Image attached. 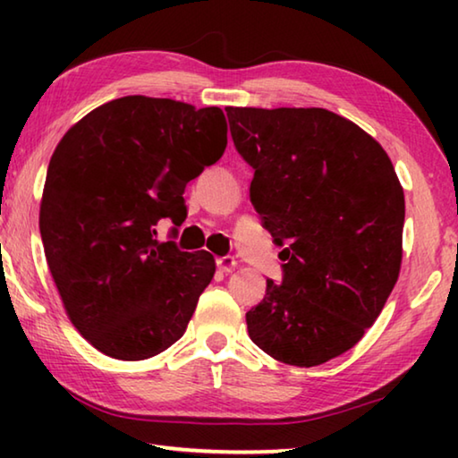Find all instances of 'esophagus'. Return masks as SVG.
Listing matches in <instances>:
<instances>
[{
  "label": "esophagus",
  "instance_id": "1",
  "mask_svg": "<svg viewBox=\"0 0 458 458\" xmlns=\"http://www.w3.org/2000/svg\"><path fill=\"white\" fill-rule=\"evenodd\" d=\"M216 267H218L222 273H232L238 267V262L234 257H220L216 259Z\"/></svg>",
  "mask_w": 458,
  "mask_h": 458
}]
</instances>
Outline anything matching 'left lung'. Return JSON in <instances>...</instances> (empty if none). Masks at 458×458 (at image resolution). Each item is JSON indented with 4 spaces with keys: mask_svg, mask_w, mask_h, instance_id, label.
<instances>
[{
    "mask_svg": "<svg viewBox=\"0 0 458 458\" xmlns=\"http://www.w3.org/2000/svg\"><path fill=\"white\" fill-rule=\"evenodd\" d=\"M254 169L250 201L283 246V281L246 313L248 335L313 368L358 344L400 275L404 190L374 137L327 108H226Z\"/></svg>",
    "mask_w": 458,
    "mask_h": 458,
    "instance_id": "left-lung-1",
    "label": "left lung"
}]
</instances>
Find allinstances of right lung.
<instances>
[{
  "instance_id": "1",
  "label": "right lung",
  "mask_w": 458,
  "mask_h": 458,
  "mask_svg": "<svg viewBox=\"0 0 458 458\" xmlns=\"http://www.w3.org/2000/svg\"><path fill=\"white\" fill-rule=\"evenodd\" d=\"M226 133L218 106L135 95L60 139L40 206L44 252L72 325L108 358H153L185 333L216 262L157 242L155 226L183 222L185 185L222 157Z\"/></svg>"
}]
</instances>
